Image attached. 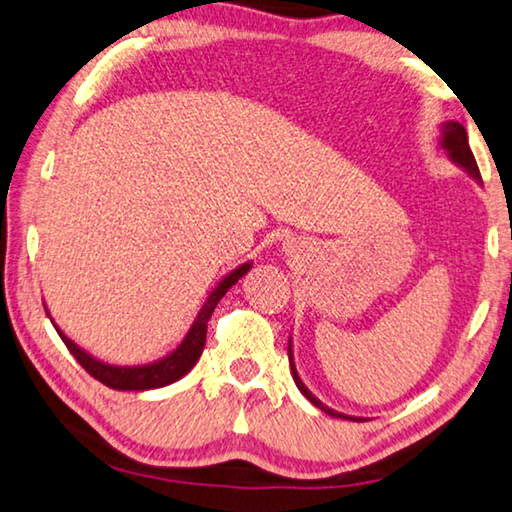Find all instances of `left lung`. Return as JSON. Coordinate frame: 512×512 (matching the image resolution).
<instances>
[{"label": "left lung", "instance_id": "1", "mask_svg": "<svg viewBox=\"0 0 512 512\" xmlns=\"http://www.w3.org/2000/svg\"><path fill=\"white\" fill-rule=\"evenodd\" d=\"M439 148L446 153L448 160L453 164H458L460 169H465L467 174L478 180L481 183V171L476 167V160H474V153H471L469 148V139H467V130L462 128V123L458 121H446L439 125ZM288 361H290V373H293V380L297 384V389H300L306 398L311 400L313 405L320 407L322 412L329 414V416H336V419H348V421H364L361 416H350V414H343V412H336L332 407H327L325 403H320V400L313 396V393L306 389V384L302 382L300 373H297L295 368V361H293V345H290V338H288Z\"/></svg>", "mask_w": 512, "mask_h": 512}]
</instances>
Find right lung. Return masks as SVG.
<instances>
[{
	"label": "right lung",
	"mask_w": 512,
	"mask_h": 512,
	"mask_svg": "<svg viewBox=\"0 0 512 512\" xmlns=\"http://www.w3.org/2000/svg\"><path fill=\"white\" fill-rule=\"evenodd\" d=\"M251 265H254L251 261L242 263L235 267V270L226 274V277L210 290V295L206 297V302H203L199 313H196V318L190 325V329H187L183 341H180L176 348L169 352V355H164L162 359H155V361H151V364H139V366L107 364V361L89 355V352L80 348L75 341H70V338L57 327V322H54L52 318L50 320H52L54 329H57V334L61 336V341H64L66 348L70 350V355L80 361L86 373L96 377L98 382L107 384L109 389H119V391L160 389V387H167V384H174L176 380H180V377L192 371L194 364L201 357L203 345H206L208 320L212 316V311H215L217 302L222 300V297L226 295V290H229L233 283H238V279L245 277V274L251 270ZM47 316H50V311H47Z\"/></svg>",
	"instance_id": "1"
}]
</instances>
